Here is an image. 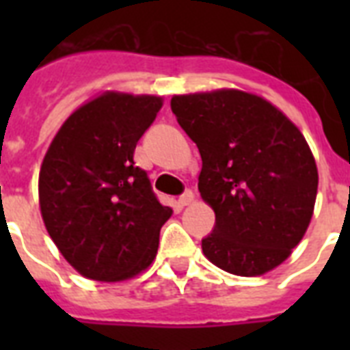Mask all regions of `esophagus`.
Listing matches in <instances>:
<instances>
[{
	"label": "esophagus",
	"instance_id": "1",
	"mask_svg": "<svg viewBox=\"0 0 350 350\" xmlns=\"http://www.w3.org/2000/svg\"><path fill=\"white\" fill-rule=\"evenodd\" d=\"M192 200H194V194H192V191H185L180 198H178V205H180V207H187V205H191Z\"/></svg>",
	"mask_w": 350,
	"mask_h": 350
}]
</instances>
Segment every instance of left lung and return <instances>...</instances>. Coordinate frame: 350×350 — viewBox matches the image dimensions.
<instances>
[{
    "label": "left lung",
    "instance_id": "obj_1",
    "mask_svg": "<svg viewBox=\"0 0 350 350\" xmlns=\"http://www.w3.org/2000/svg\"><path fill=\"white\" fill-rule=\"evenodd\" d=\"M170 109L202 154L198 189L216 214L203 254L238 276H260L287 260L318 191L316 161L298 126L241 90L174 96Z\"/></svg>",
    "mask_w": 350,
    "mask_h": 350
}]
</instances>
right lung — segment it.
I'll list each match as a JSON object with an SVG mask.
<instances>
[{
  "instance_id": "obj_1",
  "label": "right lung",
  "mask_w": 350,
  "mask_h": 350,
  "mask_svg": "<svg viewBox=\"0 0 350 350\" xmlns=\"http://www.w3.org/2000/svg\"><path fill=\"white\" fill-rule=\"evenodd\" d=\"M161 98L105 92L79 107L46 150L40 170L45 227L65 260L98 282L147 269L172 208L161 205L134 148Z\"/></svg>"
}]
</instances>
